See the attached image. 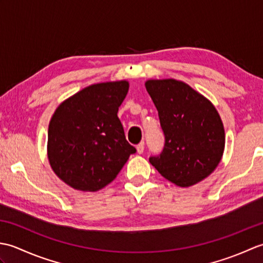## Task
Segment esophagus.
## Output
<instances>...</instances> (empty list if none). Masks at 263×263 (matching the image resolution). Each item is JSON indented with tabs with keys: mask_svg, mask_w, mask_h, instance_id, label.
Wrapping results in <instances>:
<instances>
[{
	"mask_svg": "<svg viewBox=\"0 0 263 263\" xmlns=\"http://www.w3.org/2000/svg\"><path fill=\"white\" fill-rule=\"evenodd\" d=\"M143 150H144V142H140L137 146V152L138 154H142Z\"/></svg>",
	"mask_w": 263,
	"mask_h": 263,
	"instance_id": "34e87169",
	"label": "esophagus"
}]
</instances>
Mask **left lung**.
<instances>
[{"label":"left lung","instance_id":"1","mask_svg":"<svg viewBox=\"0 0 263 263\" xmlns=\"http://www.w3.org/2000/svg\"><path fill=\"white\" fill-rule=\"evenodd\" d=\"M144 85L165 135L163 152L150 157V164L177 186L204 180L220 163L225 149V130L216 107L180 80L152 79Z\"/></svg>","mask_w":263,"mask_h":263}]
</instances>
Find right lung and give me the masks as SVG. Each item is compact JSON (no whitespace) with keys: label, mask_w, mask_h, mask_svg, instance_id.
<instances>
[{"label":"right lung","mask_w":263,"mask_h":263,"mask_svg":"<svg viewBox=\"0 0 263 263\" xmlns=\"http://www.w3.org/2000/svg\"><path fill=\"white\" fill-rule=\"evenodd\" d=\"M127 91L126 80L95 83L55 109L48 125L47 157L53 172L69 186L98 191L137 152L117 117Z\"/></svg>","instance_id":"obj_1"}]
</instances>
